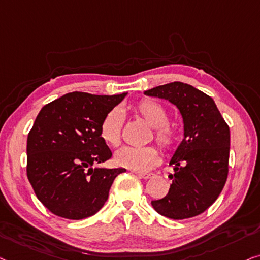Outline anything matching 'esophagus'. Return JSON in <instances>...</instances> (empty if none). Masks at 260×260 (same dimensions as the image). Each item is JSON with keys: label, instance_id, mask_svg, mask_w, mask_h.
Here are the masks:
<instances>
[{"label": "esophagus", "instance_id": "34e87169", "mask_svg": "<svg viewBox=\"0 0 260 260\" xmlns=\"http://www.w3.org/2000/svg\"><path fill=\"white\" fill-rule=\"evenodd\" d=\"M135 175H138L139 177H142V179H150L153 176L152 173H137L135 172Z\"/></svg>", "mask_w": 260, "mask_h": 260}]
</instances>
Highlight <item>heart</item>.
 <instances>
[{
    "instance_id": "obj_1",
    "label": "heart",
    "mask_w": 260,
    "mask_h": 260,
    "mask_svg": "<svg viewBox=\"0 0 260 260\" xmlns=\"http://www.w3.org/2000/svg\"><path fill=\"white\" fill-rule=\"evenodd\" d=\"M133 111L146 120L154 129V138L157 145L166 152L173 150L177 142V129L168 122V111L154 100L142 99L133 106ZM125 119L119 108L108 111L102 120L99 128L100 138L108 146L118 147L121 143L122 127ZM115 162L120 167L145 173L160 162V154L156 147H123L115 153Z\"/></svg>"
}]
</instances>
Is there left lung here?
<instances>
[{
  "mask_svg": "<svg viewBox=\"0 0 260 260\" xmlns=\"http://www.w3.org/2000/svg\"><path fill=\"white\" fill-rule=\"evenodd\" d=\"M169 100L183 118L184 138L169 165L173 183L164 199L152 201L158 214L184 219L202 214L215 202L229 173L230 129L214 99L191 85L174 81L145 91Z\"/></svg>",
  "mask_w": 260,
  "mask_h": 260,
  "instance_id": "1",
  "label": "left lung"
}]
</instances>
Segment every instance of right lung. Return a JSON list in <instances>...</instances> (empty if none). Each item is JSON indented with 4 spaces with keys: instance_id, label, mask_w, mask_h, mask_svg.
Masks as SVG:
<instances>
[{
    "instance_id": "obj_1",
    "label": "right lung",
    "mask_w": 260,
    "mask_h": 260,
    "mask_svg": "<svg viewBox=\"0 0 260 260\" xmlns=\"http://www.w3.org/2000/svg\"><path fill=\"white\" fill-rule=\"evenodd\" d=\"M126 94L71 92L38 113L26 141V175L52 214L68 219L94 215L107 201L115 177L126 172L95 167L112 157L100 138V123Z\"/></svg>"
}]
</instances>
